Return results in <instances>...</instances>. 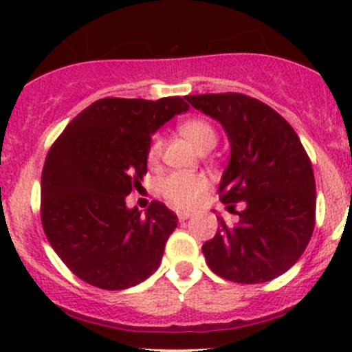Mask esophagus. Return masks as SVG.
<instances>
[{
  "instance_id": "34e87169",
  "label": "esophagus",
  "mask_w": 352,
  "mask_h": 352,
  "mask_svg": "<svg viewBox=\"0 0 352 352\" xmlns=\"http://www.w3.org/2000/svg\"><path fill=\"white\" fill-rule=\"evenodd\" d=\"M177 216H179V221H186V219L190 218V212H187V211H179V212H177Z\"/></svg>"
}]
</instances>
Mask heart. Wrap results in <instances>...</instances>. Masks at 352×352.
<instances>
[{
    "label": "heart",
    "mask_w": 352,
    "mask_h": 352,
    "mask_svg": "<svg viewBox=\"0 0 352 352\" xmlns=\"http://www.w3.org/2000/svg\"><path fill=\"white\" fill-rule=\"evenodd\" d=\"M180 134L190 141L199 151L212 150L216 144V131L208 120L204 119H189L180 124ZM163 141L160 136L151 140L148 148V162L156 163L162 156ZM209 180L202 173H187V172H173L166 175L160 182V192L168 202L180 209L194 208L201 197L208 192Z\"/></svg>",
    "instance_id": "obj_1"
}]
</instances>
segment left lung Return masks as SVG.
I'll list each match as a JSON object with an SVG mask.
<instances>
[{
	"label": "left lung",
	"instance_id": "left-lung-1",
	"mask_svg": "<svg viewBox=\"0 0 352 352\" xmlns=\"http://www.w3.org/2000/svg\"><path fill=\"white\" fill-rule=\"evenodd\" d=\"M194 109L218 120L230 141V162L218 192L235 225L218 216L202 254L214 274L255 285L296 264L315 228V177L293 127L269 105L243 94L187 95Z\"/></svg>",
	"mask_w": 352,
	"mask_h": 352
}]
</instances>
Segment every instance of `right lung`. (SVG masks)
<instances>
[{"label":"right lung","mask_w":352,"mask_h":352,"mask_svg":"<svg viewBox=\"0 0 352 352\" xmlns=\"http://www.w3.org/2000/svg\"><path fill=\"white\" fill-rule=\"evenodd\" d=\"M189 110L180 97L102 98L78 113L45 158L41 218L73 274L102 289L133 287L160 267L177 214L153 201L141 214L126 196L148 170L151 136Z\"/></svg>","instance_id":"right-lung-1"}]
</instances>
